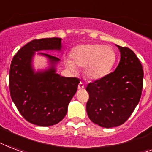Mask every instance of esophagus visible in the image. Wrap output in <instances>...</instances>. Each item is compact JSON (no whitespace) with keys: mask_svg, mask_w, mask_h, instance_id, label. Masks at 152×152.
<instances>
[{"mask_svg":"<svg viewBox=\"0 0 152 152\" xmlns=\"http://www.w3.org/2000/svg\"><path fill=\"white\" fill-rule=\"evenodd\" d=\"M84 88H85V85H84V83H83V82H80V83L78 85L79 90H82V89H84Z\"/></svg>","mask_w":152,"mask_h":152,"instance_id":"esophagus-1","label":"esophagus"}]
</instances>
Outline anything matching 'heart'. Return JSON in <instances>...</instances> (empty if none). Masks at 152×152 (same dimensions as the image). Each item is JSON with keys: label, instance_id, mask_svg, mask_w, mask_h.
<instances>
[{"label": "heart", "instance_id": "obj_1", "mask_svg": "<svg viewBox=\"0 0 152 152\" xmlns=\"http://www.w3.org/2000/svg\"><path fill=\"white\" fill-rule=\"evenodd\" d=\"M72 61H66L67 68L77 72V68H84V73L90 80H99L110 73L115 62V53L109 46L96 44L81 45L73 48Z\"/></svg>", "mask_w": 152, "mask_h": 152}]
</instances>
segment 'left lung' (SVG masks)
I'll list each match as a JSON object with an SVG mask.
<instances>
[{"label": "left lung", "mask_w": 152, "mask_h": 152, "mask_svg": "<svg viewBox=\"0 0 152 152\" xmlns=\"http://www.w3.org/2000/svg\"><path fill=\"white\" fill-rule=\"evenodd\" d=\"M115 46L120 53L116 69L86 88L89 94L86 105L89 119L105 128L120 126L130 117L139 104L143 88L140 61L130 48Z\"/></svg>", "instance_id": "8db88e82"}]
</instances>
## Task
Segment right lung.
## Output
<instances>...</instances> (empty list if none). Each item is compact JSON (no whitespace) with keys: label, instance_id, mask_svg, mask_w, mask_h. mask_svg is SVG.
Returning <instances> with one entry per match:
<instances>
[{"label":"right lung","instance_id":"obj_1","mask_svg":"<svg viewBox=\"0 0 152 152\" xmlns=\"http://www.w3.org/2000/svg\"><path fill=\"white\" fill-rule=\"evenodd\" d=\"M61 40L54 37L30 41L17 52L10 66L12 99L22 116L37 126H53L63 120L80 83L79 79L56 72L59 58L38 53L56 51L63 54ZM36 55L46 58L48 66L36 70L33 63Z\"/></svg>","mask_w":152,"mask_h":152}]
</instances>
